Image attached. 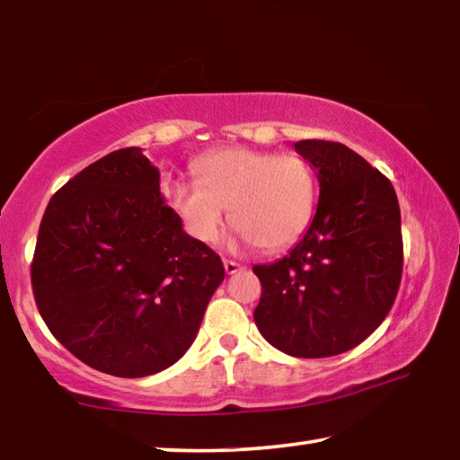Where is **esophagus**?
<instances>
[{
  "label": "esophagus",
  "mask_w": 460,
  "mask_h": 460,
  "mask_svg": "<svg viewBox=\"0 0 460 460\" xmlns=\"http://www.w3.org/2000/svg\"><path fill=\"white\" fill-rule=\"evenodd\" d=\"M225 263V271H227L229 276H233V274H237V271H241L243 270V266H241L239 261H233V260H225L223 261Z\"/></svg>",
  "instance_id": "obj_1"
}]
</instances>
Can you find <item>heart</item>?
<instances>
[{
    "label": "heart",
    "mask_w": 460,
    "mask_h": 460,
    "mask_svg": "<svg viewBox=\"0 0 460 460\" xmlns=\"http://www.w3.org/2000/svg\"><path fill=\"white\" fill-rule=\"evenodd\" d=\"M199 182L176 181L170 205L200 243H215L229 221L237 237L279 252L302 237L316 207V178L305 155L223 147L194 162Z\"/></svg>",
    "instance_id": "1"
}]
</instances>
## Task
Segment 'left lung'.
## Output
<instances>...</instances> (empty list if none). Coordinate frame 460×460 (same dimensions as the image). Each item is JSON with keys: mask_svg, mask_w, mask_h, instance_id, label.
<instances>
[{"mask_svg": "<svg viewBox=\"0 0 460 460\" xmlns=\"http://www.w3.org/2000/svg\"><path fill=\"white\" fill-rule=\"evenodd\" d=\"M294 147L316 170V215L286 258L253 266V318L282 353L321 359L359 345L392 308L403 263L400 205L392 182L347 146Z\"/></svg>", "mask_w": 460, "mask_h": 460, "instance_id": "obj_1", "label": "left lung"}]
</instances>
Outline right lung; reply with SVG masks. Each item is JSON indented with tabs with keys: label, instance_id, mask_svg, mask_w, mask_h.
<instances>
[{
	"label": "right lung",
	"instance_id": "1",
	"mask_svg": "<svg viewBox=\"0 0 460 460\" xmlns=\"http://www.w3.org/2000/svg\"><path fill=\"white\" fill-rule=\"evenodd\" d=\"M225 268L182 229L142 147L93 162L46 207L32 290L46 326L76 359L146 377L189 351Z\"/></svg>",
	"mask_w": 460,
	"mask_h": 460
}]
</instances>
